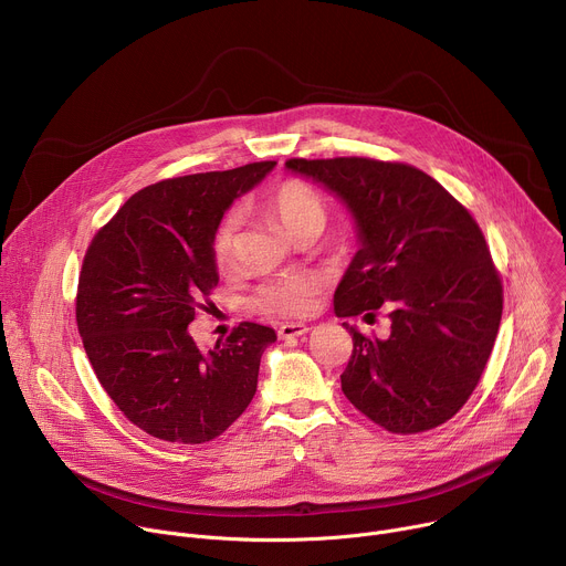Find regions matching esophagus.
Returning a JSON list of instances; mask_svg holds the SVG:
<instances>
[{
  "label": "esophagus",
  "instance_id": "obj_1",
  "mask_svg": "<svg viewBox=\"0 0 566 566\" xmlns=\"http://www.w3.org/2000/svg\"><path fill=\"white\" fill-rule=\"evenodd\" d=\"M304 334H308V327H306V325H300V322H286V325H282L280 332H277V336H280L282 340L300 338V336H304Z\"/></svg>",
  "mask_w": 566,
  "mask_h": 566
}]
</instances>
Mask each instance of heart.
Masks as SVG:
<instances>
[{"mask_svg": "<svg viewBox=\"0 0 566 566\" xmlns=\"http://www.w3.org/2000/svg\"><path fill=\"white\" fill-rule=\"evenodd\" d=\"M266 208L280 223L295 237L304 230H319L325 228L327 210L322 199L300 181H284L277 186L269 199ZM212 253L214 262L226 269L232 264L237 253V221L234 217H226L212 239ZM317 291V282L308 275H289L277 277L262 284L251 304L260 313H269L275 317H300L306 315L313 306V295Z\"/></svg>", "mask_w": 566, "mask_h": 566, "instance_id": "heart-1", "label": "heart"}]
</instances>
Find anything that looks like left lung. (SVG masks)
Wrapping results in <instances>:
<instances>
[{
    "label": "left lung",
    "mask_w": 566,
    "mask_h": 566,
    "mask_svg": "<svg viewBox=\"0 0 566 566\" xmlns=\"http://www.w3.org/2000/svg\"><path fill=\"white\" fill-rule=\"evenodd\" d=\"M286 170L345 203L358 237L334 293L338 317L387 311L385 340L343 322L345 396L396 434L452 419L476 387L502 319V282L470 212L430 175L374 158H291Z\"/></svg>",
    "instance_id": "left-lung-1"
}]
</instances>
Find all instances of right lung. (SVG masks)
Wrapping results in <instances>:
<instances>
[{
	"label": "right lung",
	"mask_w": 566,
	"mask_h": 566,
	"mask_svg": "<svg viewBox=\"0 0 566 566\" xmlns=\"http://www.w3.org/2000/svg\"><path fill=\"white\" fill-rule=\"evenodd\" d=\"M275 166L262 160L147 186L98 230L85 255L75 300L80 338L118 410L156 439L206 443L255 396L275 332L241 322L226 343L201 352L188 327L219 282L212 239L226 210Z\"/></svg>",
	"instance_id": "add662e5"
}]
</instances>
